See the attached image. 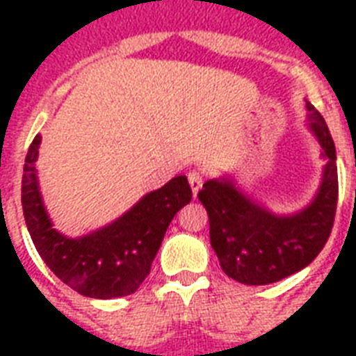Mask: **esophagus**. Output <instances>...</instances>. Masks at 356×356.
I'll list each match as a JSON object with an SVG mask.
<instances>
[{
  "instance_id": "obj_1",
  "label": "esophagus",
  "mask_w": 356,
  "mask_h": 356,
  "mask_svg": "<svg viewBox=\"0 0 356 356\" xmlns=\"http://www.w3.org/2000/svg\"><path fill=\"white\" fill-rule=\"evenodd\" d=\"M188 183L190 186H192V192H194V195L200 192V188L203 186V173L200 172V170H192V172L188 173Z\"/></svg>"
}]
</instances>
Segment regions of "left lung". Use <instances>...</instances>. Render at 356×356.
Returning a JSON list of instances; mask_svg holds the SVG:
<instances>
[{"instance_id": "obj_1", "label": "left lung", "mask_w": 356, "mask_h": 356, "mask_svg": "<svg viewBox=\"0 0 356 356\" xmlns=\"http://www.w3.org/2000/svg\"><path fill=\"white\" fill-rule=\"evenodd\" d=\"M310 129L327 156L316 200L293 216H275L248 200L227 179L207 181L200 201L209 212L211 245L225 275L242 284H270L303 270L332 231L338 203L337 149L325 120L307 103Z\"/></svg>"}]
</instances>
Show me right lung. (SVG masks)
I'll return each instance as SVG.
<instances>
[{
  "label": "right lung",
  "mask_w": 356,
  "mask_h": 356,
  "mask_svg": "<svg viewBox=\"0 0 356 356\" xmlns=\"http://www.w3.org/2000/svg\"><path fill=\"white\" fill-rule=\"evenodd\" d=\"M40 134L25 156L22 207L36 251L55 275L86 298L113 299L138 290L173 216L192 200L184 175L149 192L120 220L83 238H66L51 227L42 205L35 162Z\"/></svg>",
  "instance_id": "add662e5"
}]
</instances>
